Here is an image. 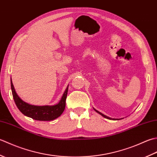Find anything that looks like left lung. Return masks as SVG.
<instances>
[{
  "mask_svg": "<svg viewBox=\"0 0 157 157\" xmlns=\"http://www.w3.org/2000/svg\"><path fill=\"white\" fill-rule=\"evenodd\" d=\"M94 109V111H95L96 112H97L98 113H99V114H100V115H102V117H105V118H106V119H111H111H112V120H119V119H123V118H121V119H113V118H111V117H107V116H106V115H103V114H102V113H101V112H99V111H97V110H96L95 109Z\"/></svg>",
  "mask_w": 157,
  "mask_h": 157,
  "instance_id": "8db88e82",
  "label": "left lung"
}]
</instances>
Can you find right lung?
<instances>
[{"label":"right lung","mask_w":157,"mask_h":157,"mask_svg":"<svg viewBox=\"0 0 157 157\" xmlns=\"http://www.w3.org/2000/svg\"><path fill=\"white\" fill-rule=\"evenodd\" d=\"M11 86L13 97L15 104L19 111L25 116L32 118L33 119L37 120V121H52V120L58 118L64 111L69 86L67 87L61 101L58 104L51 106H35L29 105L22 101L17 94L11 79Z\"/></svg>","instance_id":"1"}]
</instances>
